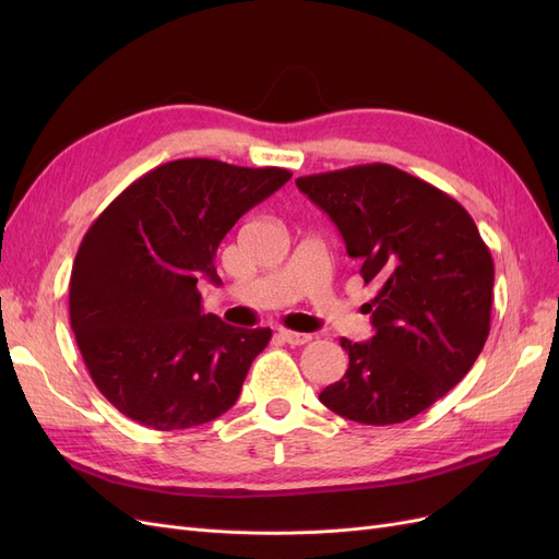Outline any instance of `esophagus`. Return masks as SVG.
Here are the masks:
<instances>
[{"instance_id":"34e87169","label":"esophagus","mask_w":559,"mask_h":559,"mask_svg":"<svg viewBox=\"0 0 559 559\" xmlns=\"http://www.w3.org/2000/svg\"><path fill=\"white\" fill-rule=\"evenodd\" d=\"M277 335L282 337L286 345H306V343L312 341L310 333H296V331H289V329H280Z\"/></svg>"}]
</instances>
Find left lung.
I'll return each mask as SVG.
<instances>
[{"instance_id": "left-lung-1", "label": "left lung", "mask_w": 559, "mask_h": 559, "mask_svg": "<svg viewBox=\"0 0 559 559\" xmlns=\"http://www.w3.org/2000/svg\"><path fill=\"white\" fill-rule=\"evenodd\" d=\"M357 259L376 335L343 337L349 366L319 401L359 425H399L443 399L489 335L495 263L471 214L436 186L370 163L296 179Z\"/></svg>"}]
</instances>
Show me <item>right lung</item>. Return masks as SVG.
I'll return each mask as SVG.
<instances>
[{
	"instance_id": "add662e5",
	"label": "right lung",
	"mask_w": 559,
	"mask_h": 559,
	"mask_svg": "<svg viewBox=\"0 0 559 559\" xmlns=\"http://www.w3.org/2000/svg\"><path fill=\"white\" fill-rule=\"evenodd\" d=\"M292 179L282 167L212 158L163 163L132 181L83 235L70 321L103 396L158 431L191 429L238 401L270 329L202 314L198 280L238 218Z\"/></svg>"
}]
</instances>
